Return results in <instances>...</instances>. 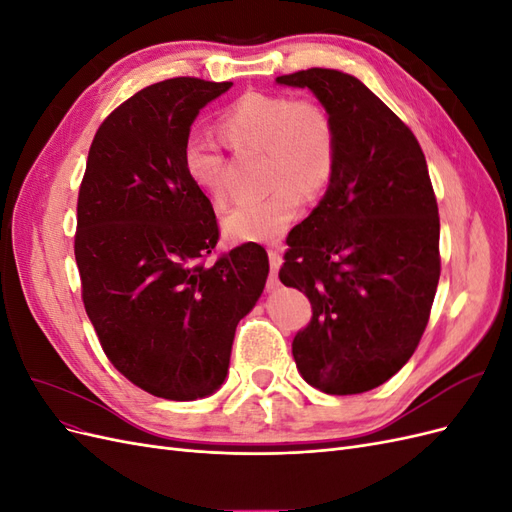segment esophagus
<instances>
[{
    "mask_svg": "<svg viewBox=\"0 0 512 512\" xmlns=\"http://www.w3.org/2000/svg\"><path fill=\"white\" fill-rule=\"evenodd\" d=\"M282 262H284V258H282L280 252L269 250V265H271V282H269V288H271V290L280 286V284H277V271H280Z\"/></svg>",
    "mask_w": 512,
    "mask_h": 512,
    "instance_id": "obj_1",
    "label": "esophagus"
}]
</instances>
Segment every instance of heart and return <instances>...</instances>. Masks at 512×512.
<instances>
[{
	"label": "heart",
	"mask_w": 512,
	"mask_h": 512,
	"mask_svg": "<svg viewBox=\"0 0 512 512\" xmlns=\"http://www.w3.org/2000/svg\"><path fill=\"white\" fill-rule=\"evenodd\" d=\"M220 130L237 149L265 151V175L273 188L232 207L222 222L232 243L280 241L307 196L320 194L337 166V132L327 108L312 100L245 94L224 113ZM185 175L215 205L228 196L226 158L209 136L192 134L183 145Z\"/></svg>",
	"instance_id": "obj_1"
}]
</instances>
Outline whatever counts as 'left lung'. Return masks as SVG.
I'll use <instances>...</instances> for the list:
<instances>
[{"mask_svg": "<svg viewBox=\"0 0 512 512\" xmlns=\"http://www.w3.org/2000/svg\"><path fill=\"white\" fill-rule=\"evenodd\" d=\"M275 83L312 91L337 132L333 179L290 232L280 269L314 312L292 342L294 363L322 393H365L410 361L436 297L440 218L427 162L356 76L309 68Z\"/></svg>", "mask_w": 512, "mask_h": 512, "instance_id": "8db88e82", "label": "left lung"}]
</instances>
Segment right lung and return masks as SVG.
Listing matches in <instances>:
<instances>
[{
	"label": "right lung",
	"mask_w": 512,
	"mask_h": 512,
	"mask_svg": "<svg viewBox=\"0 0 512 512\" xmlns=\"http://www.w3.org/2000/svg\"><path fill=\"white\" fill-rule=\"evenodd\" d=\"M230 87L179 76L138 91L98 128L79 190L85 312L115 369L173 401L224 384L237 324L269 275L256 243L198 262L220 232L211 200L185 175L183 145L200 108Z\"/></svg>",
	"instance_id": "add662e5"
}]
</instances>
